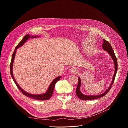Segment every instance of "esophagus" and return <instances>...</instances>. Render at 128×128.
Instances as JSON below:
<instances>
[{
	"label": "esophagus",
	"instance_id": "esophagus-1",
	"mask_svg": "<svg viewBox=\"0 0 128 128\" xmlns=\"http://www.w3.org/2000/svg\"><path fill=\"white\" fill-rule=\"evenodd\" d=\"M70 72H73L74 74H76V73L78 72V70H76V68L73 67V68H72L70 69Z\"/></svg>",
	"mask_w": 128,
	"mask_h": 128
}]
</instances>
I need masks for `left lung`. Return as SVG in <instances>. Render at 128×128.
I'll return each mask as SVG.
<instances>
[{"mask_svg": "<svg viewBox=\"0 0 128 128\" xmlns=\"http://www.w3.org/2000/svg\"><path fill=\"white\" fill-rule=\"evenodd\" d=\"M103 44L102 45V49L105 50L106 52H107L109 54L110 56L112 58V59L113 61L114 64V67H115V70H114V74L112 78V82L111 83V84L110 85V86L109 87V88L104 91L103 94H98V95H95V96H88V95H85L83 94L82 92H81L80 90V87L81 86V80L80 77H78V86L76 88V94L77 95V96L78 97V98H80V100H94V99H97L98 98H100L101 97H102L104 96H105L108 92L110 90V89H111V87L114 82V79L116 76V72L118 71V61H117V59L116 58V56L115 55L114 52L112 48V46L110 45V44L109 43V42H108L107 41H106V40L103 39Z\"/></svg>", "mask_w": 128, "mask_h": 128, "instance_id": "obj_1", "label": "left lung"}]
</instances>
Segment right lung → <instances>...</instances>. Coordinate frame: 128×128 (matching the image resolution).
Masks as SVG:
<instances>
[{"label": "right lung", "instance_id": "1", "mask_svg": "<svg viewBox=\"0 0 128 128\" xmlns=\"http://www.w3.org/2000/svg\"><path fill=\"white\" fill-rule=\"evenodd\" d=\"M39 36H30V34H27L23 38V39H22V40L19 42V43L17 45V46L16 47L15 50L12 54V60H11V62H10V74L12 76V78L14 82H15V84L16 85V86H17V87L18 88V89L21 91V92L24 95L26 96L30 97V98H32L34 99L35 100H49L52 96L53 92H54V89L55 86V84L61 78V76H59L56 78H55L52 82V83L50 84L48 88V90H46V92L44 93V94H30V93H28L27 92H26V91H24V89H22L21 87L18 85V84L17 83V82L16 81L14 76H13V63H14V59H15V54L17 52V50L20 47H21V46H22L24 44V43H26V41L28 40V39L30 38H35L36 37H39Z\"/></svg>", "mask_w": 128, "mask_h": 128}]
</instances>
